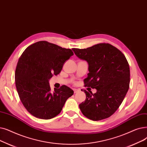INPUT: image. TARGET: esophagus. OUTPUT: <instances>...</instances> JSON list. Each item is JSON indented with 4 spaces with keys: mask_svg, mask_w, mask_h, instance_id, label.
<instances>
[{
    "mask_svg": "<svg viewBox=\"0 0 147 147\" xmlns=\"http://www.w3.org/2000/svg\"><path fill=\"white\" fill-rule=\"evenodd\" d=\"M79 90L78 89H74V93H78V92H79Z\"/></svg>",
    "mask_w": 147,
    "mask_h": 147,
    "instance_id": "esophagus-1",
    "label": "esophagus"
}]
</instances>
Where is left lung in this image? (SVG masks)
Here are the masks:
<instances>
[{
  "label": "left lung",
  "mask_w": 147,
  "mask_h": 147,
  "mask_svg": "<svg viewBox=\"0 0 147 147\" xmlns=\"http://www.w3.org/2000/svg\"><path fill=\"white\" fill-rule=\"evenodd\" d=\"M72 50L88 63L84 86L97 90L94 94L83 90L86 99L79 105L82 113L93 121L109 117L119 108L129 88L130 67L126 58L118 49L107 43Z\"/></svg>",
  "instance_id": "8db88e82"
}]
</instances>
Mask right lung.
Masks as SVG:
<instances>
[{"instance_id":"obj_1","label":"right lung","mask_w":147,"mask_h":147,"mask_svg":"<svg viewBox=\"0 0 147 147\" xmlns=\"http://www.w3.org/2000/svg\"><path fill=\"white\" fill-rule=\"evenodd\" d=\"M74 53L47 41L28 47L18 59L15 82L20 99L34 117L48 120L60 113L74 91L63 85L53 91L48 81L57 75Z\"/></svg>"}]
</instances>
